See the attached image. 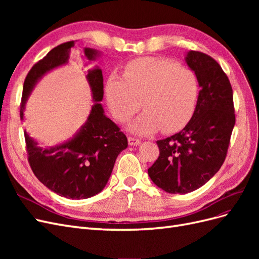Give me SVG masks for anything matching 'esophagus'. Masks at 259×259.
Segmentation results:
<instances>
[{
    "label": "esophagus",
    "mask_w": 259,
    "mask_h": 259,
    "mask_svg": "<svg viewBox=\"0 0 259 259\" xmlns=\"http://www.w3.org/2000/svg\"><path fill=\"white\" fill-rule=\"evenodd\" d=\"M140 144V140L135 137H128V145L130 146H137Z\"/></svg>",
    "instance_id": "1"
}]
</instances>
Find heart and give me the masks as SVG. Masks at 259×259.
<instances>
[{"label": "heart", "instance_id": "b5f03b06", "mask_svg": "<svg viewBox=\"0 0 259 259\" xmlns=\"http://www.w3.org/2000/svg\"><path fill=\"white\" fill-rule=\"evenodd\" d=\"M105 96L117 120L125 121L143 104L145 111L128 125L137 135L180 128L191 117L199 96V81L192 70L158 57L130 61L124 75L111 72ZM142 101L140 102V100Z\"/></svg>", "mask_w": 259, "mask_h": 259}]
</instances>
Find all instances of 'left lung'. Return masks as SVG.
Listing matches in <instances>:
<instances>
[{
	"instance_id": "obj_1",
	"label": "left lung",
	"mask_w": 259,
	"mask_h": 259,
	"mask_svg": "<svg viewBox=\"0 0 259 259\" xmlns=\"http://www.w3.org/2000/svg\"><path fill=\"white\" fill-rule=\"evenodd\" d=\"M185 60L199 81L197 106L182 131L156 142L160 155L148 169L155 186L180 194L199 189L222 167L236 123L231 84L218 62L195 51Z\"/></svg>"
}]
</instances>
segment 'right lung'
<instances>
[{
    "mask_svg": "<svg viewBox=\"0 0 259 259\" xmlns=\"http://www.w3.org/2000/svg\"><path fill=\"white\" fill-rule=\"evenodd\" d=\"M74 41L60 44L31 68L23 83L20 119L36 83L52 70L68 64ZM84 56L93 61L100 52L84 49ZM94 105L88 120L72 138L53 147H42L25 130L28 161L40 182L53 192L72 200L88 199L103 191L112 173L115 160L127 148V138L105 115L100 101L104 98V77L99 68L86 75Z\"/></svg>",
    "mask_w": 259,
    "mask_h": 259,
    "instance_id": "1",
    "label": "right lung"
}]
</instances>
